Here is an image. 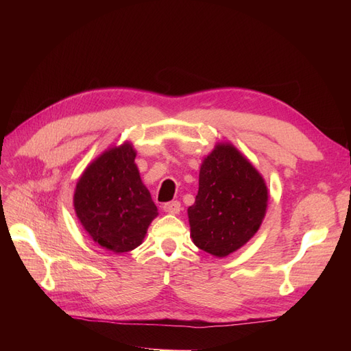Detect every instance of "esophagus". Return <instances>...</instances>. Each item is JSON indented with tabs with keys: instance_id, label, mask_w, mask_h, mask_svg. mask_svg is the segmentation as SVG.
Listing matches in <instances>:
<instances>
[{
	"instance_id": "1",
	"label": "esophagus",
	"mask_w": 351,
	"mask_h": 351,
	"mask_svg": "<svg viewBox=\"0 0 351 351\" xmlns=\"http://www.w3.org/2000/svg\"><path fill=\"white\" fill-rule=\"evenodd\" d=\"M164 210L167 212V214H178L180 210H182V205H180L178 200H173V202H168V204H165L164 206Z\"/></svg>"
}]
</instances>
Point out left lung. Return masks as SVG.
Instances as JSON below:
<instances>
[{
  "label": "left lung",
  "mask_w": 351,
  "mask_h": 351,
  "mask_svg": "<svg viewBox=\"0 0 351 351\" xmlns=\"http://www.w3.org/2000/svg\"><path fill=\"white\" fill-rule=\"evenodd\" d=\"M268 187L247 158L218 143L200 165L199 192L189 206L193 243L217 258L244 246L267 214Z\"/></svg>",
  "instance_id": "left-lung-1"
}]
</instances>
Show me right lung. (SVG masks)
I'll return each instance as SVG.
<instances>
[{"mask_svg": "<svg viewBox=\"0 0 351 351\" xmlns=\"http://www.w3.org/2000/svg\"><path fill=\"white\" fill-rule=\"evenodd\" d=\"M132 143L110 147L90 162L74 190V210L101 247L124 253L141 246L158 215L134 164Z\"/></svg>", "mask_w": 351, "mask_h": 351, "instance_id": "1", "label": "right lung"}]
</instances>
